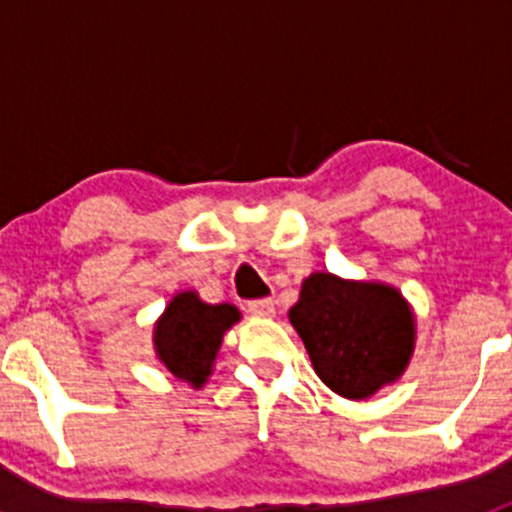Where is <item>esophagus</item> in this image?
I'll return each mask as SVG.
<instances>
[{
    "label": "esophagus",
    "mask_w": 512,
    "mask_h": 512,
    "mask_svg": "<svg viewBox=\"0 0 512 512\" xmlns=\"http://www.w3.org/2000/svg\"><path fill=\"white\" fill-rule=\"evenodd\" d=\"M247 309L257 314V317H272L275 314V302L272 299H255V302L247 304Z\"/></svg>",
    "instance_id": "34e87169"
}]
</instances>
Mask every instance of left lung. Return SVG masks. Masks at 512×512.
Masks as SVG:
<instances>
[{
  "label": "left lung",
  "instance_id": "8db88e82",
  "mask_svg": "<svg viewBox=\"0 0 512 512\" xmlns=\"http://www.w3.org/2000/svg\"><path fill=\"white\" fill-rule=\"evenodd\" d=\"M289 322L319 379L344 399H369L404 374L416 324L399 289L314 272L302 282Z\"/></svg>",
  "mask_w": 512,
  "mask_h": 512
}]
</instances>
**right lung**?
Masks as SVG:
<instances>
[{
    "instance_id": "right-lung-1",
    "label": "right lung",
    "mask_w": 512,
    "mask_h": 512,
    "mask_svg": "<svg viewBox=\"0 0 512 512\" xmlns=\"http://www.w3.org/2000/svg\"><path fill=\"white\" fill-rule=\"evenodd\" d=\"M240 319L232 304H208L195 292L170 299L153 332L156 354L165 369L195 389L208 381L223 334Z\"/></svg>"
}]
</instances>
